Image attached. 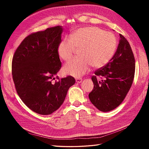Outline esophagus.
Masks as SVG:
<instances>
[{"label":"esophagus","mask_w":149,"mask_h":149,"mask_svg":"<svg viewBox=\"0 0 149 149\" xmlns=\"http://www.w3.org/2000/svg\"><path fill=\"white\" fill-rule=\"evenodd\" d=\"M82 81H83V79H81V78H78V79H75V81H76V83H81Z\"/></svg>","instance_id":"1"}]
</instances>
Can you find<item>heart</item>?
Returning <instances> with one entry per match:
<instances>
[{"instance_id":"b5f03b06","label":"heart","mask_w":149,"mask_h":149,"mask_svg":"<svg viewBox=\"0 0 149 149\" xmlns=\"http://www.w3.org/2000/svg\"><path fill=\"white\" fill-rule=\"evenodd\" d=\"M79 50L80 58L66 63L64 72L75 77H81L91 66L100 68L113 58L116 49V40L113 34L97 27H86L73 31L69 38H63L58 46L59 56L64 61L70 59L75 50Z\"/></svg>"}]
</instances>
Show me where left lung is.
<instances>
[{"label": "left lung", "instance_id": "left-lung-1", "mask_svg": "<svg viewBox=\"0 0 149 149\" xmlns=\"http://www.w3.org/2000/svg\"><path fill=\"white\" fill-rule=\"evenodd\" d=\"M116 51L108 63L95 72L91 77L94 87L89 99L102 112L110 111L121 104L133 82L135 59L131 47L125 38L120 34ZM97 77L102 79L98 81Z\"/></svg>", "mask_w": 149, "mask_h": 149}]
</instances>
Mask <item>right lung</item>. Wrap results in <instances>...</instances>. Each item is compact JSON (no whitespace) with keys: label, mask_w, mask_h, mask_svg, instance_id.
Segmentation results:
<instances>
[{"label":"right lung","mask_w":149,"mask_h":149,"mask_svg":"<svg viewBox=\"0 0 149 149\" xmlns=\"http://www.w3.org/2000/svg\"><path fill=\"white\" fill-rule=\"evenodd\" d=\"M63 31L58 26L30 34L13 58L12 75L17 92L30 109L40 115L56 111L75 83L70 75L52 82L61 67L58 46Z\"/></svg>","instance_id":"obj_1"}]
</instances>
